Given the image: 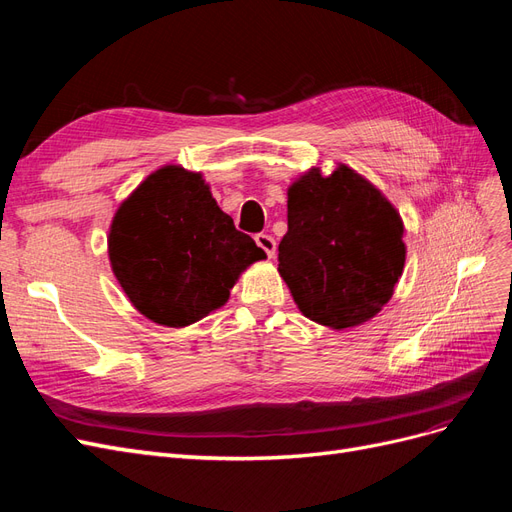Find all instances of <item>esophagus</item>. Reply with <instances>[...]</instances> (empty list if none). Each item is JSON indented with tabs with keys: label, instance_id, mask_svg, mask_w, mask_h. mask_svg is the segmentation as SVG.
<instances>
[{
	"label": "esophagus",
	"instance_id": "1",
	"mask_svg": "<svg viewBox=\"0 0 512 512\" xmlns=\"http://www.w3.org/2000/svg\"><path fill=\"white\" fill-rule=\"evenodd\" d=\"M256 243L262 252H265L269 258H275V252H277V245H275V239L271 235H267V232H260V235H256Z\"/></svg>",
	"mask_w": 512,
	"mask_h": 512
}]
</instances>
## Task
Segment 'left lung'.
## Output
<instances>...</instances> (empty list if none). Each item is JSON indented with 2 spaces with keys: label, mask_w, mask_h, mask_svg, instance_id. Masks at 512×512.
<instances>
[{
  "label": "left lung",
  "mask_w": 512,
  "mask_h": 512,
  "mask_svg": "<svg viewBox=\"0 0 512 512\" xmlns=\"http://www.w3.org/2000/svg\"><path fill=\"white\" fill-rule=\"evenodd\" d=\"M280 275L303 316L344 331L393 297L406 262L404 222L384 194L346 164L309 168L288 188Z\"/></svg>",
  "instance_id": "obj_1"
}]
</instances>
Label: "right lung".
<instances>
[{
  "label": "right lung",
  "instance_id": "1",
  "mask_svg": "<svg viewBox=\"0 0 512 512\" xmlns=\"http://www.w3.org/2000/svg\"><path fill=\"white\" fill-rule=\"evenodd\" d=\"M108 258L138 312L179 329L222 307L239 275L267 254L235 228L203 175L168 164L117 209Z\"/></svg>",
  "mask_w": 512,
  "mask_h": 512
}]
</instances>
